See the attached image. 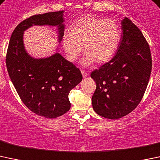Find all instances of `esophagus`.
<instances>
[{
	"instance_id": "1",
	"label": "esophagus",
	"mask_w": 160,
	"mask_h": 160,
	"mask_svg": "<svg viewBox=\"0 0 160 160\" xmlns=\"http://www.w3.org/2000/svg\"><path fill=\"white\" fill-rule=\"evenodd\" d=\"M81 73H82V75H83V77H87V76H88V73H87V72L85 71V70H81Z\"/></svg>"
}]
</instances>
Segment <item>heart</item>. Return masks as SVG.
<instances>
[{
	"label": "heart",
	"instance_id": "heart-1",
	"mask_svg": "<svg viewBox=\"0 0 160 160\" xmlns=\"http://www.w3.org/2000/svg\"><path fill=\"white\" fill-rule=\"evenodd\" d=\"M121 38L119 23L111 18L84 15L70 28V34L62 38V45L70 61L74 62L81 53H86L82 64H102L113 57Z\"/></svg>",
	"mask_w": 160,
	"mask_h": 160
}]
</instances>
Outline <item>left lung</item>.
Masks as SVG:
<instances>
[{"label": "left lung", "mask_w": 160, "mask_h": 160, "mask_svg": "<svg viewBox=\"0 0 160 160\" xmlns=\"http://www.w3.org/2000/svg\"><path fill=\"white\" fill-rule=\"evenodd\" d=\"M122 39L111 60L94 70L92 105L98 115L117 120L135 110L145 93L152 70L150 48L129 18L122 21Z\"/></svg>", "instance_id": "1"}]
</instances>
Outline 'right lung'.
I'll use <instances>...</instances> for the list:
<instances>
[{"instance_id": "right-lung-1", "label": "right lung", "mask_w": 160, "mask_h": 160, "mask_svg": "<svg viewBox=\"0 0 160 160\" xmlns=\"http://www.w3.org/2000/svg\"><path fill=\"white\" fill-rule=\"evenodd\" d=\"M63 11L33 15L21 21L11 34L6 55L10 78L20 98L34 113L56 118L70 110V91L83 79L80 70L56 53L34 59L24 49L23 31L33 25L58 26L59 42L63 36Z\"/></svg>"}]
</instances>
